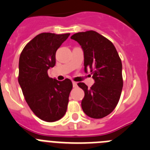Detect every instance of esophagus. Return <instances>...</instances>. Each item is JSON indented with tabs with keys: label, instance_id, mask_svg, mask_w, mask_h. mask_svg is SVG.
<instances>
[{
	"label": "esophagus",
	"instance_id": "1",
	"mask_svg": "<svg viewBox=\"0 0 150 150\" xmlns=\"http://www.w3.org/2000/svg\"><path fill=\"white\" fill-rule=\"evenodd\" d=\"M73 86H74V88L77 87V83H76V82H73Z\"/></svg>",
	"mask_w": 150,
	"mask_h": 150
}]
</instances>
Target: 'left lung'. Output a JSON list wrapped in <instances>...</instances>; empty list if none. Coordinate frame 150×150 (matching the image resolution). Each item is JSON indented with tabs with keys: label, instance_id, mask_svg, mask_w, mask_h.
Instances as JSON below:
<instances>
[{
	"label": "left lung",
	"instance_id": "obj_1",
	"mask_svg": "<svg viewBox=\"0 0 150 150\" xmlns=\"http://www.w3.org/2000/svg\"><path fill=\"white\" fill-rule=\"evenodd\" d=\"M71 38L81 46L85 71L90 69L95 80L90 88L83 83L77 84L85 92L82 109L93 119L105 117L115 109L122 93L121 59L112 42L96 31L76 33Z\"/></svg>",
	"mask_w": 150,
	"mask_h": 150
}]
</instances>
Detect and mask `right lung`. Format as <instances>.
<instances>
[{
	"label": "right lung",
	"mask_w": 150,
	"mask_h": 150,
	"mask_svg": "<svg viewBox=\"0 0 150 150\" xmlns=\"http://www.w3.org/2000/svg\"><path fill=\"white\" fill-rule=\"evenodd\" d=\"M70 34L42 33L27 43L18 62V81L25 99L34 114L52 122L62 119L67 111L73 88L69 79L59 81L48 76L55 64V53Z\"/></svg>",
	"instance_id": "obj_1"
}]
</instances>
